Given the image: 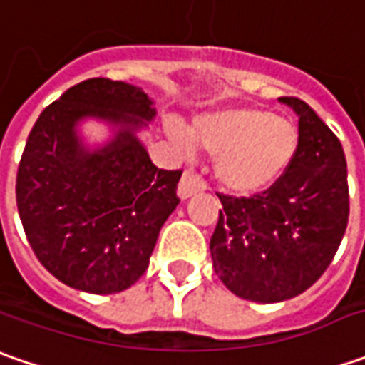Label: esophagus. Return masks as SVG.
Here are the masks:
<instances>
[{
  "label": "esophagus",
  "mask_w": 365,
  "mask_h": 365,
  "mask_svg": "<svg viewBox=\"0 0 365 365\" xmlns=\"http://www.w3.org/2000/svg\"><path fill=\"white\" fill-rule=\"evenodd\" d=\"M207 189V182H205L201 176L197 175L195 170H185V175L178 182V197L180 199H189L197 192H203Z\"/></svg>",
  "instance_id": "1"
}]
</instances>
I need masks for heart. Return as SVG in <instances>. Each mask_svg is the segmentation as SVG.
Segmentation results:
<instances>
[{
	"instance_id": "obj_1",
	"label": "heart",
	"mask_w": 365,
	"mask_h": 365,
	"mask_svg": "<svg viewBox=\"0 0 365 365\" xmlns=\"http://www.w3.org/2000/svg\"><path fill=\"white\" fill-rule=\"evenodd\" d=\"M176 142L185 135L168 125ZM192 138L213 154L217 180L237 195H256L270 189L287 175L299 150V130L287 118L259 107H227L197 118Z\"/></svg>"
}]
</instances>
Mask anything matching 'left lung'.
Returning a JSON list of instances; mask_svg holds the SVG:
<instances>
[{
  "instance_id": "8db88e82",
  "label": "left lung",
  "mask_w": 365,
  "mask_h": 365,
  "mask_svg": "<svg viewBox=\"0 0 365 365\" xmlns=\"http://www.w3.org/2000/svg\"><path fill=\"white\" fill-rule=\"evenodd\" d=\"M299 150L276 185L250 199L217 195L223 209L211 235L219 280L240 299L288 301L313 287L344 240L349 217L341 142L297 97Z\"/></svg>"
}]
</instances>
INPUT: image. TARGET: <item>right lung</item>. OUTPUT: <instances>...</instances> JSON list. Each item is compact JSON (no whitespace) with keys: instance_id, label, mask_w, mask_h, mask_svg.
<instances>
[{"instance_id":"obj_1","label":"right lung","mask_w":365,"mask_h":365,"mask_svg":"<svg viewBox=\"0 0 365 365\" xmlns=\"http://www.w3.org/2000/svg\"><path fill=\"white\" fill-rule=\"evenodd\" d=\"M140 87L87 78L50 103L21 154L16 201L36 258L66 287L113 294L146 272L160 227L178 205L182 170L154 166L135 132L154 120ZM118 125L114 140L87 150L76 123Z\"/></svg>"}]
</instances>
